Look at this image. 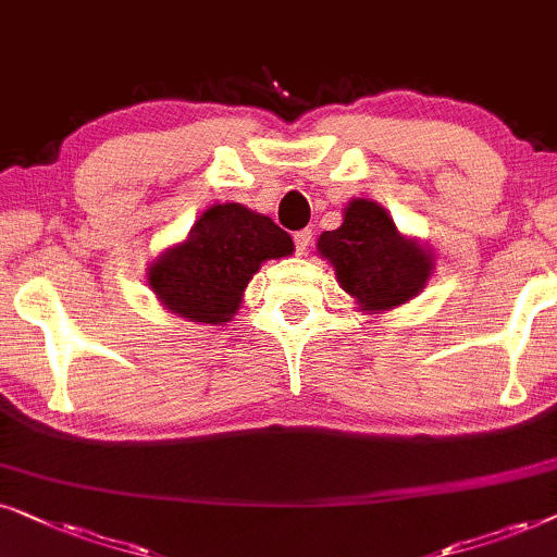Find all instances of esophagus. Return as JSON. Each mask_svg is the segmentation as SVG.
Segmentation results:
<instances>
[{"label":"esophagus","instance_id":"34e87169","mask_svg":"<svg viewBox=\"0 0 557 557\" xmlns=\"http://www.w3.org/2000/svg\"><path fill=\"white\" fill-rule=\"evenodd\" d=\"M310 239H313V232H310V228H302V232H295V234H293L295 251H298L300 257H302V255H308V249H310Z\"/></svg>","mask_w":557,"mask_h":557}]
</instances>
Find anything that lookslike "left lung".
Returning a JSON list of instances; mask_svg holds the SVG:
<instances>
[{
  "label": "left lung",
  "instance_id": "left-lung-1",
  "mask_svg": "<svg viewBox=\"0 0 557 557\" xmlns=\"http://www.w3.org/2000/svg\"><path fill=\"white\" fill-rule=\"evenodd\" d=\"M318 255L333 264L341 290L364 313L412 300L433 274V255L399 234L387 209L367 198H354L344 209V224L321 234Z\"/></svg>",
  "mask_w": 557,
  "mask_h": 557
}]
</instances>
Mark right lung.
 <instances>
[{"mask_svg":"<svg viewBox=\"0 0 557 557\" xmlns=\"http://www.w3.org/2000/svg\"><path fill=\"white\" fill-rule=\"evenodd\" d=\"M290 234L242 203H216L188 236L147 267V283L170 313L193 323L232 321L244 287L267 259L293 255Z\"/></svg>","mask_w":557,"mask_h":557,"instance_id":"add662e5","label":"right lung"}]
</instances>
